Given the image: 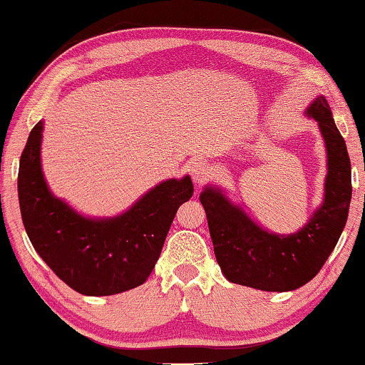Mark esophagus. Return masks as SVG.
Segmentation results:
<instances>
[{
  "mask_svg": "<svg viewBox=\"0 0 365 365\" xmlns=\"http://www.w3.org/2000/svg\"><path fill=\"white\" fill-rule=\"evenodd\" d=\"M210 174H212V170L205 161H195L191 166V178L194 182L204 184L205 181H209Z\"/></svg>",
  "mask_w": 365,
  "mask_h": 365,
  "instance_id": "1",
  "label": "esophagus"
}]
</instances>
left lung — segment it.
Returning <instances> with one entry per match:
<instances>
[{"label":"left lung","instance_id":"obj_1","mask_svg":"<svg viewBox=\"0 0 365 365\" xmlns=\"http://www.w3.org/2000/svg\"><path fill=\"white\" fill-rule=\"evenodd\" d=\"M319 125L327 151L324 200L304 227L292 235L272 234L257 225L217 187H205L204 205L214 253L224 277L232 283L292 292L319 273L344 229L352 195L351 160L346 141L321 95L306 110Z\"/></svg>","mask_w":365,"mask_h":365}]
</instances>
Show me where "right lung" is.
Listing matches in <instances>:
<instances>
[{"label":"right lung","mask_w":365,"mask_h":365,"mask_svg":"<svg viewBox=\"0 0 365 365\" xmlns=\"http://www.w3.org/2000/svg\"><path fill=\"white\" fill-rule=\"evenodd\" d=\"M41 140L42 121L31 130L18 174L21 217L36 252L81 294L108 297L140 287L160 258L179 205L192 197L191 178L158 184L117 217H83L47 187Z\"/></svg>","instance_id":"obj_1"}]
</instances>
